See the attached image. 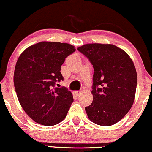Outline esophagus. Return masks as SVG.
Returning <instances> with one entry per match:
<instances>
[{"label":"esophagus","instance_id":"esophagus-1","mask_svg":"<svg viewBox=\"0 0 152 152\" xmlns=\"http://www.w3.org/2000/svg\"><path fill=\"white\" fill-rule=\"evenodd\" d=\"M82 93V92L80 91V90H77V91H76V95L77 96H79V95H80V94Z\"/></svg>","mask_w":152,"mask_h":152}]
</instances>
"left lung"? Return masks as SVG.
<instances>
[{
  "instance_id": "obj_1",
  "label": "left lung",
  "mask_w": 152,
  "mask_h": 152,
  "mask_svg": "<svg viewBox=\"0 0 152 152\" xmlns=\"http://www.w3.org/2000/svg\"><path fill=\"white\" fill-rule=\"evenodd\" d=\"M94 68L93 100L86 107L88 118L99 126L121 121L135 99L137 77L129 55L111 44H86L78 48Z\"/></svg>"
}]
</instances>
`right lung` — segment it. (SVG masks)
I'll list each match as a JSON object with an SVG mask.
<instances>
[{"label":"right lung","instance_id":"1","mask_svg":"<svg viewBox=\"0 0 152 152\" xmlns=\"http://www.w3.org/2000/svg\"><path fill=\"white\" fill-rule=\"evenodd\" d=\"M76 51L74 46L43 41L30 46L21 54L14 73L17 98L25 112L41 125H56L66 117L74 99L66 87L55 83L64 80L61 66Z\"/></svg>","mask_w":152,"mask_h":152}]
</instances>
